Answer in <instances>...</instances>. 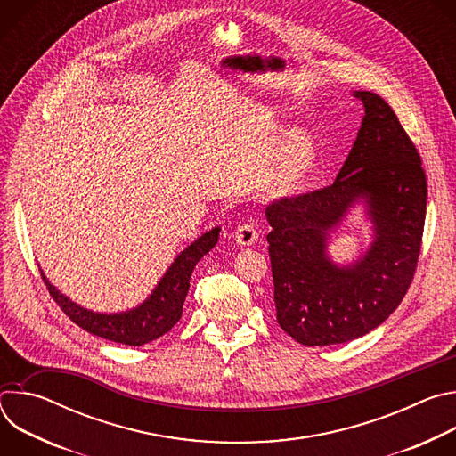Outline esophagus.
<instances>
[{
	"instance_id": "34e87169",
	"label": "esophagus",
	"mask_w": 456,
	"mask_h": 456,
	"mask_svg": "<svg viewBox=\"0 0 456 456\" xmlns=\"http://www.w3.org/2000/svg\"><path fill=\"white\" fill-rule=\"evenodd\" d=\"M234 240L236 243L243 245V247H248V245H254L257 241V229L254 224H241L236 232H234Z\"/></svg>"
}]
</instances>
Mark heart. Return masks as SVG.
<instances>
[{
    "mask_svg": "<svg viewBox=\"0 0 456 456\" xmlns=\"http://www.w3.org/2000/svg\"><path fill=\"white\" fill-rule=\"evenodd\" d=\"M267 157L273 162H281L271 178V189L276 194H285L296 189L315 160L314 148L303 141L299 132L290 127H280L271 135Z\"/></svg>",
    "mask_w": 456,
    "mask_h": 456,
    "instance_id": "1",
    "label": "heart"
}]
</instances>
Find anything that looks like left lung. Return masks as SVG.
<instances>
[{
	"label": "left lung",
	"mask_w": 456,
	"mask_h": 456,
	"mask_svg": "<svg viewBox=\"0 0 456 456\" xmlns=\"http://www.w3.org/2000/svg\"><path fill=\"white\" fill-rule=\"evenodd\" d=\"M364 118L334 183L274 200L265 215L280 327L305 346L357 339L404 299L422 247L428 182L420 155L395 111L373 92H355ZM359 198L376 241L350 268L326 256V236Z\"/></svg>",
	"instance_id": "left-lung-1"
}]
</instances>
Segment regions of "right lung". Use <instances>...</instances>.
I'll return each instance as SVG.
<instances>
[{
  "label": "right lung",
  "mask_w": 456,
  "mask_h": 456,
  "mask_svg": "<svg viewBox=\"0 0 456 456\" xmlns=\"http://www.w3.org/2000/svg\"><path fill=\"white\" fill-rule=\"evenodd\" d=\"M218 236L220 229L215 227L213 231L206 232L197 241L191 243L182 254H178V257L164 274L150 299L144 301L139 308L122 314H97L86 310L72 303L69 297H64L59 290H55V287L48 283L45 274H41V278L52 299L77 327L113 343L142 346L167 334L178 322V319L182 317V306L189 290L192 269L216 245Z\"/></svg>",
  "instance_id": "right-lung-1"
}]
</instances>
